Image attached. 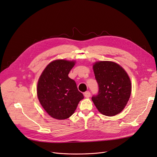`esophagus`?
<instances>
[{
    "instance_id": "34e87169",
    "label": "esophagus",
    "mask_w": 157,
    "mask_h": 157,
    "mask_svg": "<svg viewBox=\"0 0 157 157\" xmlns=\"http://www.w3.org/2000/svg\"><path fill=\"white\" fill-rule=\"evenodd\" d=\"M90 95H91V94H90V92L89 91L85 92L84 94V97H86V98H89L90 96Z\"/></svg>"
}]
</instances>
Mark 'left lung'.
<instances>
[{"mask_svg": "<svg viewBox=\"0 0 157 157\" xmlns=\"http://www.w3.org/2000/svg\"><path fill=\"white\" fill-rule=\"evenodd\" d=\"M93 69L99 86L98 95L92 98L94 105L105 116L120 113L126 105L132 92L127 73L121 65L108 61L96 62Z\"/></svg>", "mask_w": 157, "mask_h": 157, "instance_id": "obj_1", "label": "left lung"}]
</instances>
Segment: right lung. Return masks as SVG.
I'll return each instance as SVG.
<instances>
[{"label":"right lung","mask_w":157,"mask_h":157,"mask_svg":"<svg viewBox=\"0 0 157 157\" xmlns=\"http://www.w3.org/2000/svg\"><path fill=\"white\" fill-rule=\"evenodd\" d=\"M74 61L57 59L52 61L42 73L37 84V96L46 113L58 120L66 119L74 113L84 98L69 73Z\"/></svg>","instance_id":"obj_1"}]
</instances>
